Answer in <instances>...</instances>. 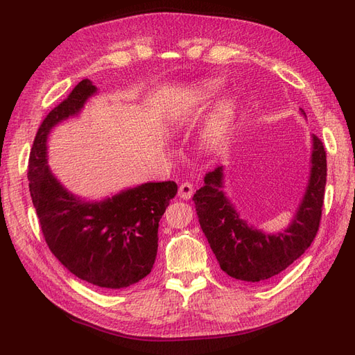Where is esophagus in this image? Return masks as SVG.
<instances>
[{"label":"esophagus","mask_w":355,"mask_h":355,"mask_svg":"<svg viewBox=\"0 0 355 355\" xmlns=\"http://www.w3.org/2000/svg\"><path fill=\"white\" fill-rule=\"evenodd\" d=\"M192 194H194V187H192L189 182H184L179 187V197L184 198V200H189L192 197Z\"/></svg>","instance_id":"esophagus-1"}]
</instances>
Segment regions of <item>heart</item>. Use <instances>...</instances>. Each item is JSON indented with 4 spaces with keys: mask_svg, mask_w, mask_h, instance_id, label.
Listing matches in <instances>:
<instances>
[{
    "mask_svg": "<svg viewBox=\"0 0 355 355\" xmlns=\"http://www.w3.org/2000/svg\"><path fill=\"white\" fill-rule=\"evenodd\" d=\"M220 84L207 80L196 84L189 92V103L192 106H206L218 94ZM237 120V105L230 98L219 101L207 115L200 132V142L210 153L220 151L228 144L232 128Z\"/></svg>",
    "mask_w": 355,
    "mask_h": 355,
    "instance_id": "obj_1",
    "label": "heart"
}]
</instances>
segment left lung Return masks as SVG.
Here are the masks:
<instances>
[{
	"label": "left lung",
	"mask_w": 355,
	"mask_h": 355,
	"mask_svg": "<svg viewBox=\"0 0 355 355\" xmlns=\"http://www.w3.org/2000/svg\"><path fill=\"white\" fill-rule=\"evenodd\" d=\"M300 115L305 111L299 108ZM327 176L326 151L311 135L309 178L305 192L287 228L268 232L244 219L227 196L223 166L204 178L194 194L200 227L216 256L220 270L247 283H261L284 271L315 239Z\"/></svg>",
	"instance_id": "1"
}]
</instances>
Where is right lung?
<instances>
[{
  "label": "right lung",
  "mask_w": 355,
  "mask_h": 355,
  "mask_svg": "<svg viewBox=\"0 0 355 355\" xmlns=\"http://www.w3.org/2000/svg\"><path fill=\"white\" fill-rule=\"evenodd\" d=\"M94 94L98 87L85 78L44 118L29 155V191L46 243L59 262L93 286L124 288L151 272L158 222L178 185L173 180L146 182L89 200L60 184L49 166L47 139L56 125L78 116Z\"/></svg>",
  "instance_id": "obj_1"
}]
</instances>
